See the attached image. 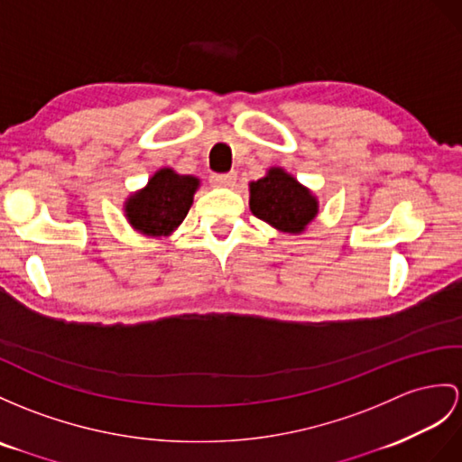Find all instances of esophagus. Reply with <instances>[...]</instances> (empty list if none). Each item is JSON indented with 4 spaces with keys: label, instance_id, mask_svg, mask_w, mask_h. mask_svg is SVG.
I'll list each match as a JSON object with an SVG mask.
<instances>
[{
    "label": "esophagus",
    "instance_id": "obj_1",
    "mask_svg": "<svg viewBox=\"0 0 462 462\" xmlns=\"http://www.w3.org/2000/svg\"><path fill=\"white\" fill-rule=\"evenodd\" d=\"M237 182V172H227V174H213L211 184L217 188H231Z\"/></svg>",
    "mask_w": 462,
    "mask_h": 462
}]
</instances>
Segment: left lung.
<instances>
[{"label":"left lung","instance_id":"1","mask_svg":"<svg viewBox=\"0 0 462 462\" xmlns=\"http://www.w3.org/2000/svg\"><path fill=\"white\" fill-rule=\"evenodd\" d=\"M253 216L282 233H301L316 219L319 204L306 186L282 168H270L268 174L249 184Z\"/></svg>","mask_w":462,"mask_h":462}]
</instances>
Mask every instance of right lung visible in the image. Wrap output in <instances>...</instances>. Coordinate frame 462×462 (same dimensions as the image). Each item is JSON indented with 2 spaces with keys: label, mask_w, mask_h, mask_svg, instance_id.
I'll return each instance as SVG.
<instances>
[{
  "label": "right lung",
  "mask_w": 462,
  "mask_h": 462,
  "mask_svg": "<svg viewBox=\"0 0 462 462\" xmlns=\"http://www.w3.org/2000/svg\"><path fill=\"white\" fill-rule=\"evenodd\" d=\"M199 188L196 176L161 168L139 192L125 201V217L146 237H168L188 216Z\"/></svg>",
  "instance_id": "1"
}]
</instances>
